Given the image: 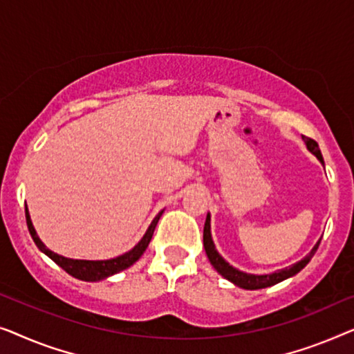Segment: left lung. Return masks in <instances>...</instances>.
I'll return each instance as SVG.
<instances>
[{
	"instance_id": "left-lung-1",
	"label": "left lung",
	"mask_w": 354,
	"mask_h": 354,
	"mask_svg": "<svg viewBox=\"0 0 354 354\" xmlns=\"http://www.w3.org/2000/svg\"><path fill=\"white\" fill-rule=\"evenodd\" d=\"M303 141H305L306 147L310 149V151L315 153V156L319 158L322 163H324V160H322V153L319 151V146H317V142L315 141V139L303 136ZM319 243H321V241L317 242L315 247H313V250L308 253V255L303 258L301 261H298V263H295V265L286 268V270L276 271V272H272V274H263V276L247 274V272H242V271L236 270V268H232L231 265H227V263L220 257V253L216 252V248H215V245H213V241H212V234H210V215H207L205 226H203V247H205L207 257L213 265V268H215V270L220 272L223 277H226L227 281H231L232 283H236V286L242 287V288H247V290H257V288L271 287L277 282H282L283 279L295 276L297 272H300L303 268L310 263L311 258L315 257Z\"/></svg>"
}]
</instances>
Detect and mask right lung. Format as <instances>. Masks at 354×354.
<instances>
[{
  "label": "right lung",
  "mask_w": 354,
  "mask_h": 354,
  "mask_svg": "<svg viewBox=\"0 0 354 354\" xmlns=\"http://www.w3.org/2000/svg\"><path fill=\"white\" fill-rule=\"evenodd\" d=\"M160 216H162V212L158 213L156 218H153V221L151 223V226H149L147 232L144 234L141 242H139L138 245L133 248V250L127 252L125 255H120V257L112 258V260H106V261H86V260H71V258H64L61 255H57V253L51 252L49 248H46V245L39 241L37 232H35V227L32 225V220H30V215H28V210L26 205V218H27V226H28L30 236H32L33 242L37 243V247L39 248V250L46 253V255L51 258L53 261H56L57 265L61 266L64 271L68 272L71 276L80 279V281H89V282L101 281V279H106L112 274H117V272H120L131 266L134 261H138L139 258H141L142 253L146 252L149 242H151V239L153 236V229H156L158 220H160Z\"/></svg>",
  "instance_id": "1"
}]
</instances>
